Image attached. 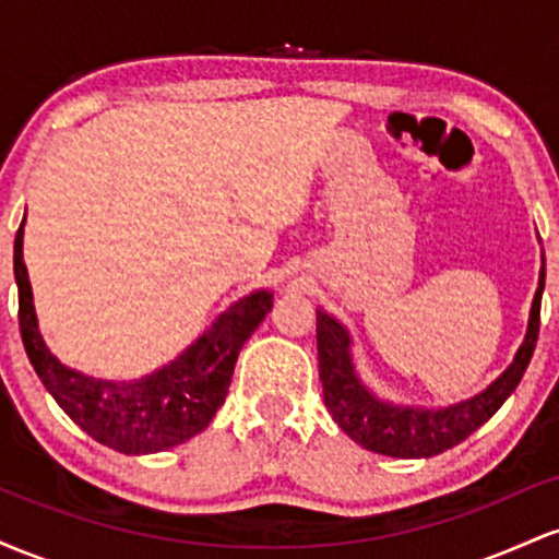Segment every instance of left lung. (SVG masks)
Listing matches in <instances>:
<instances>
[{
	"mask_svg": "<svg viewBox=\"0 0 559 559\" xmlns=\"http://www.w3.org/2000/svg\"><path fill=\"white\" fill-rule=\"evenodd\" d=\"M542 292L544 267L538 273L528 331H525L515 360L491 386H486L471 400L449 404V407H409V404L378 400L357 376L355 360H352L349 331L336 318H331L329 312L318 310V362L325 407H329L333 420L338 423V428L352 441L370 449V452L409 460L433 457L444 449L457 447L476 428L484 426L521 383L536 349Z\"/></svg>",
	"mask_w": 559,
	"mask_h": 559,
	"instance_id": "8db88e82",
	"label": "left lung"
}]
</instances>
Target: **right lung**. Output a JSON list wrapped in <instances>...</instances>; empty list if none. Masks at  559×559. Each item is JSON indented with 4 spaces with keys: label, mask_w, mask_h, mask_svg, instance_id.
<instances>
[{
    "label": "right lung",
    "mask_w": 559,
    "mask_h": 559,
    "mask_svg": "<svg viewBox=\"0 0 559 559\" xmlns=\"http://www.w3.org/2000/svg\"><path fill=\"white\" fill-rule=\"evenodd\" d=\"M23 226L15 234L17 318L25 355L66 415L99 444L123 454H152L202 433L226 402L243 342L271 312L273 292L260 288L230 305L183 355L136 381H102L70 370L38 333L34 294L23 262Z\"/></svg>",
    "instance_id": "add662e5"
}]
</instances>
